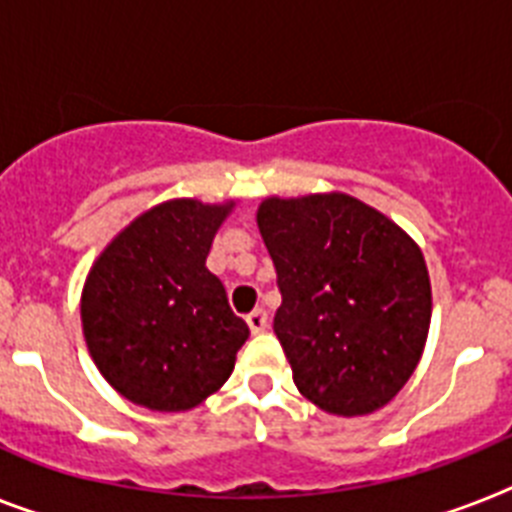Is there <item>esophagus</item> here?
Returning a JSON list of instances; mask_svg holds the SVG:
<instances>
[{
	"mask_svg": "<svg viewBox=\"0 0 512 512\" xmlns=\"http://www.w3.org/2000/svg\"><path fill=\"white\" fill-rule=\"evenodd\" d=\"M246 322H248V327H251V332L253 335H259V332H264L266 329V311L264 308H256V311H251V314L246 316Z\"/></svg>",
	"mask_w": 512,
	"mask_h": 512,
	"instance_id": "esophagus-1",
	"label": "esophagus"
}]
</instances>
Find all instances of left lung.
Returning <instances> with one entry per match:
<instances>
[{
  "label": "left lung",
  "mask_w": 512,
  "mask_h": 512,
  "mask_svg": "<svg viewBox=\"0 0 512 512\" xmlns=\"http://www.w3.org/2000/svg\"><path fill=\"white\" fill-rule=\"evenodd\" d=\"M256 222L282 293L274 335L303 398L335 416L390 403L432 322L421 248L345 193L266 198Z\"/></svg>",
  "instance_id": "1"
}]
</instances>
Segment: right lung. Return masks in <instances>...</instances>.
I'll list each match as a JSON object with an SVG mask.
<instances>
[{"instance_id":"add662e5","label":"right lung","mask_w":512,"mask_h":512,"mask_svg":"<svg viewBox=\"0 0 512 512\" xmlns=\"http://www.w3.org/2000/svg\"><path fill=\"white\" fill-rule=\"evenodd\" d=\"M227 204L175 198L133 219L83 285L80 319L101 377L130 403L188 411L235 369L248 324L206 269Z\"/></svg>"}]
</instances>
